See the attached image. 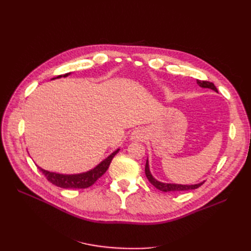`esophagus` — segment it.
Segmentation results:
<instances>
[{
	"label": "esophagus",
	"instance_id": "esophagus-1",
	"mask_svg": "<svg viewBox=\"0 0 251 251\" xmlns=\"http://www.w3.org/2000/svg\"><path fill=\"white\" fill-rule=\"evenodd\" d=\"M144 138H146V134H144V131L140 130V128H139V130H135L132 133V139H134V140L141 141Z\"/></svg>",
	"mask_w": 251,
	"mask_h": 251
}]
</instances>
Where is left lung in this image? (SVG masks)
<instances>
[{
  "instance_id": "1",
  "label": "left lung",
  "mask_w": 251,
  "mask_h": 251,
  "mask_svg": "<svg viewBox=\"0 0 251 251\" xmlns=\"http://www.w3.org/2000/svg\"><path fill=\"white\" fill-rule=\"evenodd\" d=\"M197 83L202 88H208L216 91L218 92L217 88L215 87V85L212 82L209 81H205V80H197ZM146 176L149 179V181L151 182V184H153L157 189L161 192H183V191H191V189H196L200 187L203 183V182H200L198 184H192V185H184V184H174V183H163V182H160L156 180L153 176H151V174L150 172V166H149V161L147 160L146 163Z\"/></svg>"
}]
</instances>
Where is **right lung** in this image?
I'll list each match as a JSON object with an SVG mask.
<instances>
[{
  "instance_id": "add662e5",
  "label": "right lung",
  "mask_w": 251,
  "mask_h": 251,
  "mask_svg": "<svg viewBox=\"0 0 251 251\" xmlns=\"http://www.w3.org/2000/svg\"><path fill=\"white\" fill-rule=\"evenodd\" d=\"M70 74L71 73L58 75L57 77H54L52 79L67 77L68 75H70ZM118 151H119V149L116 150L115 151H113V153L109 157L105 158L103 161H101L97 166H95L93 170L88 171L86 173H81V174L64 175V174H57V173L46 171V170L40 168V166H37V168H39V170L45 175V177L47 178L48 181H50L52 184H54L58 187H62V188H87L91 185H93L97 181V179L100 178L102 175L107 172V170L110 166V163L112 161V159L118 153Z\"/></svg>"
}]
</instances>
